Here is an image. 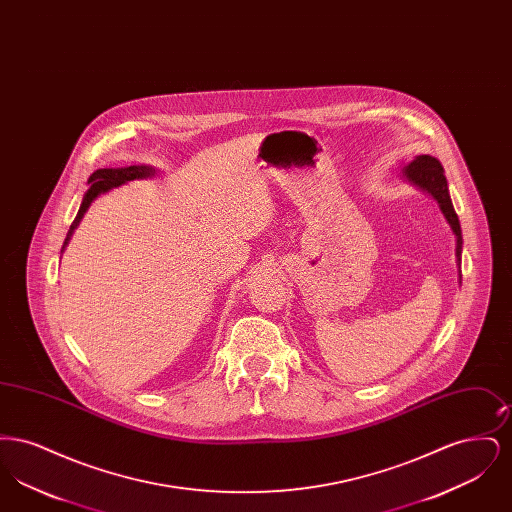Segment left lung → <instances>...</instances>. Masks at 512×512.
<instances>
[{
  "label": "left lung",
  "mask_w": 512,
  "mask_h": 512,
  "mask_svg": "<svg viewBox=\"0 0 512 512\" xmlns=\"http://www.w3.org/2000/svg\"><path fill=\"white\" fill-rule=\"evenodd\" d=\"M405 176L420 186L422 190L430 192L436 197L439 203V209L443 211L445 219L449 220L455 236H457V261H459V268H461V251H463V234H461V222L459 217L453 209L451 197H449V190H447V180L443 176V167L436 157L432 155H418L413 163L405 169Z\"/></svg>",
  "instance_id": "obj_1"
}]
</instances>
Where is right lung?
I'll return each mask as SVG.
<instances>
[{
	"label": "right lung",
	"mask_w": 512,
	"mask_h": 512,
	"mask_svg": "<svg viewBox=\"0 0 512 512\" xmlns=\"http://www.w3.org/2000/svg\"><path fill=\"white\" fill-rule=\"evenodd\" d=\"M149 174H153V169H149V167H124V169H99V171L94 172L92 176H90V190L86 192L84 195V199H82V205H80V209H78V213H76V217H74L73 224H71V228H69V234H67V238H65V245L69 244V240H71V236H73L74 228L78 226V222L80 219L84 217V213L88 211V207L92 205V201L98 197L99 194H103V192H107V190H111V188H117V186H121L124 182H128V180H134V178H144V176H149Z\"/></svg>",
	"instance_id": "1"
}]
</instances>
